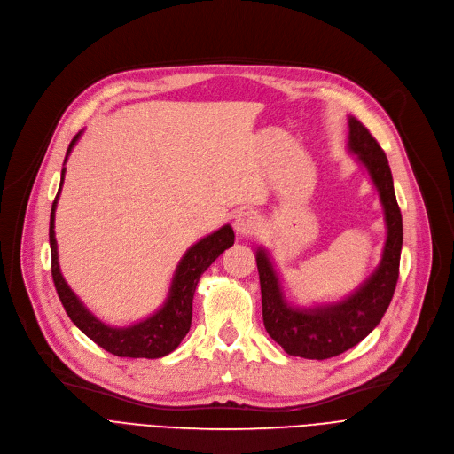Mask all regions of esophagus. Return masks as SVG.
<instances>
[{
  "label": "esophagus",
  "instance_id": "34e87169",
  "mask_svg": "<svg viewBox=\"0 0 454 454\" xmlns=\"http://www.w3.org/2000/svg\"><path fill=\"white\" fill-rule=\"evenodd\" d=\"M259 226V219L257 215L252 212V210H240L237 215H235V221H233V228L235 231L240 235V237H246V235H252Z\"/></svg>",
  "mask_w": 454,
  "mask_h": 454
}]
</instances>
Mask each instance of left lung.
<instances>
[{
    "instance_id": "obj_1",
    "label": "left lung",
    "mask_w": 454,
    "mask_h": 454,
    "mask_svg": "<svg viewBox=\"0 0 454 454\" xmlns=\"http://www.w3.org/2000/svg\"><path fill=\"white\" fill-rule=\"evenodd\" d=\"M348 125V152L365 168L384 212L386 242L382 257L375 271L342 301L301 308L287 302L280 273L268 250L259 246L255 261L261 278L264 327L270 337L292 356L325 360L356 346L382 320L398 280L402 215L387 157L358 119L349 117Z\"/></svg>"
}]
</instances>
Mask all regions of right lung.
I'll use <instances>...</instances> for the list:
<instances>
[{
  "label": "right lung",
  "instance_id": "1",
  "mask_svg": "<svg viewBox=\"0 0 454 454\" xmlns=\"http://www.w3.org/2000/svg\"><path fill=\"white\" fill-rule=\"evenodd\" d=\"M79 134L72 139L67 150L65 162L79 141ZM67 168L61 170V183L58 195L52 202V212H51V252H52V278L56 284V290L59 295V301L70 317V320L83 332L89 339H92L98 346H101L105 351L115 355V356H129V358H160L164 355L172 353L177 349L181 340L186 337L192 325V302L195 295V287L200 278V275L212 266V262L224 252L230 246H233L235 233L230 224H224L217 231L202 237L193 246L186 250L183 259L179 261L170 290L167 295V301L162 306L152 313L150 317L125 325H108L101 318H98L74 292L72 287L67 284L59 261H58V240L54 231V221H56V206L61 193V186L65 181Z\"/></svg>",
  "mask_w": 454,
  "mask_h": 454
}]
</instances>
